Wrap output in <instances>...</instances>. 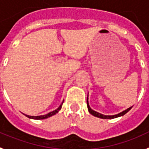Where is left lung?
<instances>
[{
	"mask_svg": "<svg viewBox=\"0 0 149 149\" xmlns=\"http://www.w3.org/2000/svg\"><path fill=\"white\" fill-rule=\"evenodd\" d=\"M88 98H87V105H88V111H89V113L91 114H92L93 116H96V117H98V118H101V119H114V118H116V117H120V116H123V115H125V114L127 113V112L130 111V110H131V108H132V107L130 108H128L127 110H124V111L121 112V113H120L116 114V115H113V116H106V115H103V114L101 113H97V112L94 111V110H93L91 109V108L89 106V104H88Z\"/></svg>",
	"mask_w": 149,
	"mask_h": 149,
	"instance_id": "1",
	"label": "left lung"
}]
</instances>
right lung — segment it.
<instances>
[{"instance_id": "right-lung-1", "label": "right lung", "mask_w": 149, "mask_h": 149, "mask_svg": "<svg viewBox=\"0 0 149 149\" xmlns=\"http://www.w3.org/2000/svg\"><path fill=\"white\" fill-rule=\"evenodd\" d=\"M62 104H63V103H62ZM62 104L60 105V107L58 108V109H56V110H54V111H52V112H50V113H49L46 114V115H42V116H28V115H25V116H27V117L29 118V119H34V120H44V119H46V118H48V117H50V116H53V115H55V114L57 113L58 112L61 110Z\"/></svg>"}]
</instances>
